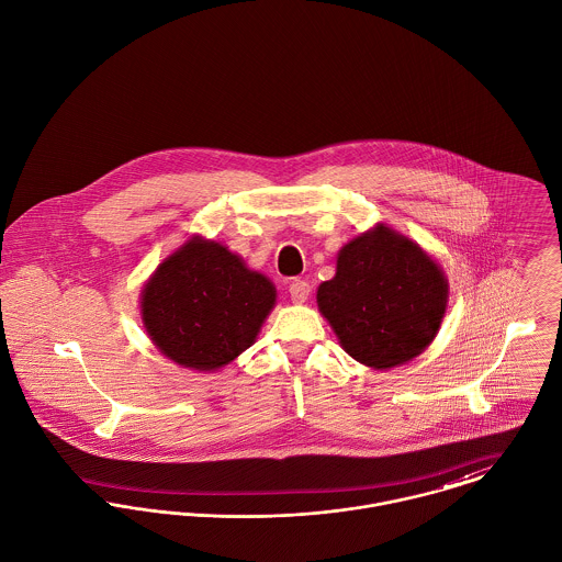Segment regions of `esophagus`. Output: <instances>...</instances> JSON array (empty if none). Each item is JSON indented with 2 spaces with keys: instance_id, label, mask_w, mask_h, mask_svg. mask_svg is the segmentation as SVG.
Here are the masks:
<instances>
[{
  "instance_id": "34e87169",
  "label": "esophagus",
  "mask_w": 562,
  "mask_h": 562,
  "mask_svg": "<svg viewBox=\"0 0 562 562\" xmlns=\"http://www.w3.org/2000/svg\"><path fill=\"white\" fill-rule=\"evenodd\" d=\"M289 293L295 304H304L311 297V284L306 280H293L289 284Z\"/></svg>"
}]
</instances>
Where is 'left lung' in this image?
Listing matches in <instances>:
<instances>
[{"instance_id": "1", "label": "left lung", "mask_w": 562, "mask_h": 562, "mask_svg": "<svg viewBox=\"0 0 562 562\" xmlns=\"http://www.w3.org/2000/svg\"><path fill=\"white\" fill-rule=\"evenodd\" d=\"M316 304L353 360L387 371L434 342L448 280L416 241L376 224L340 248L334 278L316 289Z\"/></svg>"}]
</instances>
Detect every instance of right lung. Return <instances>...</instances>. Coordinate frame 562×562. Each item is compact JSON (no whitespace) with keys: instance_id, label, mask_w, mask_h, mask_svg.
<instances>
[{"instance_id":"right-lung-1","label":"right lung","mask_w":562,"mask_h":562,"mask_svg":"<svg viewBox=\"0 0 562 562\" xmlns=\"http://www.w3.org/2000/svg\"><path fill=\"white\" fill-rule=\"evenodd\" d=\"M276 297L273 282L239 254L193 235L148 278L139 314L168 360L213 373L254 345Z\"/></svg>"}]
</instances>
